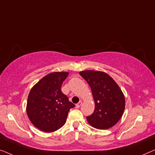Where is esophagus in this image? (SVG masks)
I'll list each match as a JSON object with an SVG mask.
<instances>
[{
    "label": "esophagus",
    "instance_id": "1",
    "mask_svg": "<svg viewBox=\"0 0 155 155\" xmlns=\"http://www.w3.org/2000/svg\"><path fill=\"white\" fill-rule=\"evenodd\" d=\"M82 104V101H80L78 103H77V104H76V107H77V108H80V107H81V105Z\"/></svg>",
    "mask_w": 155,
    "mask_h": 155
}]
</instances>
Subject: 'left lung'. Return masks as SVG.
Returning a JSON list of instances; mask_svg holds the SVG:
<instances>
[{
    "mask_svg": "<svg viewBox=\"0 0 155 155\" xmlns=\"http://www.w3.org/2000/svg\"><path fill=\"white\" fill-rule=\"evenodd\" d=\"M79 74L91 87L95 105L92 114L87 116V121L98 129L112 127L121 118L125 107V100L120 88L103 71L86 70L80 71Z\"/></svg>",
    "mask_w": 155,
    "mask_h": 155,
    "instance_id": "1",
    "label": "left lung"
}]
</instances>
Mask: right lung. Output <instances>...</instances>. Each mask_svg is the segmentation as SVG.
Here are the masks:
<instances>
[{"mask_svg":"<svg viewBox=\"0 0 155 155\" xmlns=\"http://www.w3.org/2000/svg\"><path fill=\"white\" fill-rule=\"evenodd\" d=\"M68 72H53L43 77L31 89L26 111L35 127L45 132H52L63 127L70 108L75 105L61 91V85Z\"/></svg>","mask_w":155,"mask_h":155,"instance_id":"right-lung-1","label":"right lung"}]
</instances>
